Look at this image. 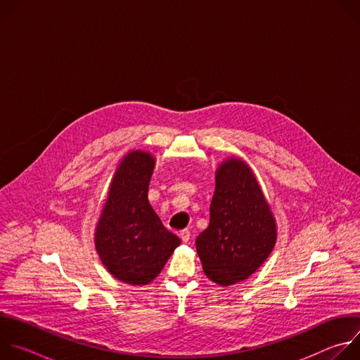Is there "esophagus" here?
Listing matches in <instances>:
<instances>
[{
	"instance_id": "34e87169",
	"label": "esophagus",
	"mask_w": 360,
	"mask_h": 360,
	"mask_svg": "<svg viewBox=\"0 0 360 360\" xmlns=\"http://www.w3.org/2000/svg\"><path fill=\"white\" fill-rule=\"evenodd\" d=\"M179 236H181V239H182V242L186 243V242L191 239V231H189V229H184V231H181Z\"/></svg>"
}]
</instances>
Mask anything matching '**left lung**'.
<instances>
[{"instance_id": "8db88e82", "label": "left lung", "mask_w": 360, "mask_h": 360, "mask_svg": "<svg viewBox=\"0 0 360 360\" xmlns=\"http://www.w3.org/2000/svg\"><path fill=\"white\" fill-rule=\"evenodd\" d=\"M210 226L196 238V252L210 279L228 286L249 278L271 255L276 225L250 168L236 158L217 171Z\"/></svg>"}]
</instances>
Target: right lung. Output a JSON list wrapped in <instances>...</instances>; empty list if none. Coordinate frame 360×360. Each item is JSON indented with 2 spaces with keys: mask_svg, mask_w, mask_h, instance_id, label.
Masks as SVG:
<instances>
[{
  "mask_svg": "<svg viewBox=\"0 0 360 360\" xmlns=\"http://www.w3.org/2000/svg\"><path fill=\"white\" fill-rule=\"evenodd\" d=\"M155 165L149 153L132 150L118 165L95 232V248L108 272L129 285L158 276L181 239L169 232L148 202Z\"/></svg>",
  "mask_w": 360,
  "mask_h": 360,
  "instance_id": "obj_1",
  "label": "right lung"
}]
</instances>
